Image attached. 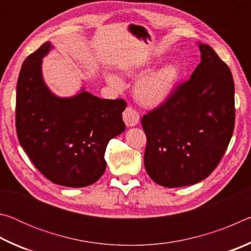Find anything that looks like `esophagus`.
Listing matches in <instances>:
<instances>
[{"mask_svg": "<svg viewBox=\"0 0 251 251\" xmlns=\"http://www.w3.org/2000/svg\"><path fill=\"white\" fill-rule=\"evenodd\" d=\"M123 120H124L127 127H134L138 124L139 114L134 108L127 107L123 113Z\"/></svg>", "mask_w": 251, "mask_h": 251, "instance_id": "obj_1", "label": "esophagus"}]
</instances>
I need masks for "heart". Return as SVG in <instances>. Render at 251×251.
Returning a JSON list of instances; mask_svg holds the SVG:
<instances>
[{"label": "heart", "instance_id": "1", "mask_svg": "<svg viewBox=\"0 0 251 251\" xmlns=\"http://www.w3.org/2000/svg\"><path fill=\"white\" fill-rule=\"evenodd\" d=\"M137 67H129L125 73L133 76L137 73ZM179 69L175 63H167L158 69L142 75L134 85V96L136 100L146 107H158L166 103L175 90ZM106 82L116 91L124 88V82L120 76L114 73L106 74Z\"/></svg>", "mask_w": 251, "mask_h": 251}]
</instances>
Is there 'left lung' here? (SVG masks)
Masks as SVG:
<instances>
[{"instance_id":"1","label":"left lung","mask_w":251,"mask_h":251,"mask_svg":"<svg viewBox=\"0 0 251 251\" xmlns=\"http://www.w3.org/2000/svg\"><path fill=\"white\" fill-rule=\"evenodd\" d=\"M201 63L158 108L142 118L144 165L156 184L176 188L207 178L226 151L235 126V85L229 67L197 42Z\"/></svg>"}]
</instances>
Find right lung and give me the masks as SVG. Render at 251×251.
<instances>
[{"label":"right lung","mask_w":251,"mask_h":251,"mask_svg":"<svg viewBox=\"0 0 251 251\" xmlns=\"http://www.w3.org/2000/svg\"><path fill=\"white\" fill-rule=\"evenodd\" d=\"M50 42L25 59L16 85V131L39 171L59 186L86 187L103 176L110 139L125 130L123 100H101L82 87L55 95L43 78L42 62Z\"/></svg>","instance_id":"1"}]
</instances>
